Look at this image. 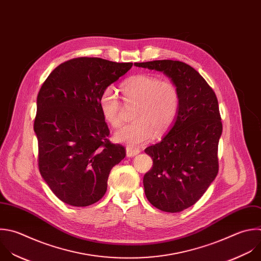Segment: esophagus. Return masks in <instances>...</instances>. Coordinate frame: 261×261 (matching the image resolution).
I'll return each instance as SVG.
<instances>
[{
    "instance_id": "34e87169",
    "label": "esophagus",
    "mask_w": 261,
    "mask_h": 261,
    "mask_svg": "<svg viewBox=\"0 0 261 261\" xmlns=\"http://www.w3.org/2000/svg\"><path fill=\"white\" fill-rule=\"evenodd\" d=\"M139 152H140V150H139L138 148H132V147H129V146L126 147V153H127V156H128V158L135 156V155L138 154Z\"/></svg>"
}]
</instances>
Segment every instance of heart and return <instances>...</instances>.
Instances as JSON below:
<instances>
[{"label":"heart","mask_w":261,"mask_h":261,"mask_svg":"<svg viewBox=\"0 0 261 261\" xmlns=\"http://www.w3.org/2000/svg\"><path fill=\"white\" fill-rule=\"evenodd\" d=\"M124 101L136 105L135 122L115 133V139L129 147L140 146L154 135L165 133L174 123L180 106V94L174 83L152 74H136L122 85ZM99 108L105 120L114 128L122 123L123 106L114 87L110 86L99 97Z\"/></svg>","instance_id":"b5f03b06"}]
</instances>
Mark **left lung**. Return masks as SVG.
I'll return each instance as SVG.
<instances>
[{
  "label": "left lung",
  "mask_w": 261,
  "mask_h": 261,
  "mask_svg": "<svg viewBox=\"0 0 261 261\" xmlns=\"http://www.w3.org/2000/svg\"><path fill=\"white\" fill-rule=\"evenodd\" d=\"M163 71L178 88L180 106L166 136L144 149L152 168L143 177L144 193L155 208L180 212L196 204L218 173V142L222 133L217 97L205 79L177 60L135 62Z\"/></svg>",
  "instance_id": "left-lung-1"
}]
</instances>
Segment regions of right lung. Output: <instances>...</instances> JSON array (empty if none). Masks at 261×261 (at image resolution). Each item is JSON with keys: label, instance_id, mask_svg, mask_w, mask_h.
<instances>
[{"label": "right lung", "instance_id": "add662e5", "mask_svg": "<svg viewBox=\"0 0 261 261\" xmlns=\"http://www.w3.org/2000/svg\"><path fill=\"white\" fill-rule=\"evenodd\" d=\"M133 63L79 57L58 65L42 85L34 130L42 177L63 203L86 207L106 194L112 168L126 155L109 139L99 97Z\"/></svg>", "mask_w": 261, "mask_h": 261}]
</instances>
